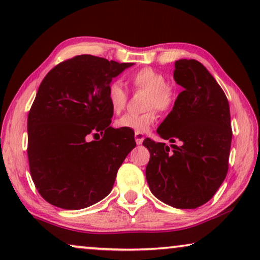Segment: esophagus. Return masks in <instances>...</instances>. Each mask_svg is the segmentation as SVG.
I'll use <instances>...</instances> for the list:
<instances>
[{
	"mask_svg": "<svg viewBox=\"0 0 260 260\" xmlns=\"http://www.w3.org/2000/svg\"><path fill=\"white\" fill-rule=\"evenodd\" d=\"M135 141H136V143L138 145H141L144 141V135L140 134V133H136V134H135Z\"/></svg>",
	"mask_w": 260,
	"mask_h": 260,
	"instance_id": "1",
	"label": "esophagus"
}]
</instances>
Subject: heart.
<instances>
[{"label":"heart","instance_id":"obj_1","mask_svg":"<svg viewBox=\"0 0 260 260\" xmlns=\"http://www.w3.org/2000/svg\"><path fill=\"white\" fill-rule=\"evenodd\" d=\"M131 84L137 90L148 91L147 108L144 113H126L116 122L119 129H129L135 133H145L157 119L156 110L168 111L173 108L176 93L173 86L166 84V77L152 69H142L130 77ZM108 101L112 111L119 113L125 108L127 92L119 83H112L108 87Z\"/></svg>","mask_w":260,"mask_h":260}]
</instances>
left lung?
I'll return each mask as SVG.
<instances>
[{
    "label": "left lung",
    "mask_w": 260,
    "mask_h": 260,
    "mask_svg": "<svg viewBox=\"0 0 260 260\" xmlns=\"http://www.w3.org/2000/svg\"><path fill=\"white\" fill-rule=\"evenodd\" d=\"M174 79L182 86L157 134L172 144L145 138L150 152L145 176L151 193L181 209L211 200L225 180L232 141L230 105L225 92L197 60L175 61Z\"/></svg>",
    "instance_id": "obj_1"
}]
</instances>
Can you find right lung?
I'll return each instance as SVG.
<instances>
[{
  "mask_svg": "<svg viewBox=\"0 0 260 260\" xmlns=\"http://www.w3.org/2000/svg\"><path fill=\"white\" fill-rule=\"evenodd\" d=\"M133 65L77 55L42 80L28 113L27 152L35 187L51 205L76 211L111 191L136 142L130 130L110 126L113 111L108 87ZM99 134V141H88Z\"/></svg>",
  "mask_w": 260,
  "mask_h": 260,
  "instance_id": "1",
  "label": "right lung"
}]
</instances>
